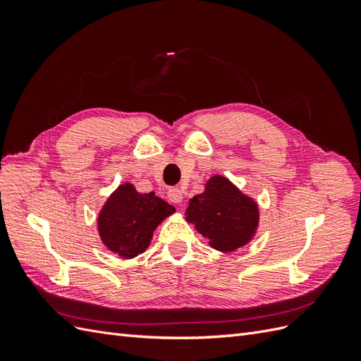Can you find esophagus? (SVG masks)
<instances>
[{
    "instance_id": "1",
    "label": "esophagus",
    "mask_w": 361,
    "mask_h": 361,
    "mask_svg": "<svg viewBox=\"0 0 361 361\" xmlns=\"http://www.w3.org/2000/svg\"><path fill=\"white\" fill-rule=\"evenodd\" d=\"M169 200L173 203L182 202V191L179 188H170L169 190Z\"/></svg>"
}]
</instances>
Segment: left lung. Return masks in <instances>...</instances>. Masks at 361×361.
<instances>
[{"label": "left lung", "instance_id": "left-lung-1", "mask_svg": "<svg viewBox=\"0 0 361 361\" xmlns=\"http://www.w3.org/2000/svg\"><path fill=\"white\" fill-rule=\"evenodd\" d=\"M185 215L195 231L209 239V245L223 253L248 244L259 226L257 203L220 174L206 182L202 194L194 195Z\"/></svg>", "mask_w": 361, "mask_h": 361}]
</instances>
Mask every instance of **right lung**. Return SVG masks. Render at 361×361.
<instances>
[{
  "instance_id": "right-lung-1",
  "label": "right lung",
  "mask_w": 361,
  "mask_h": 361,
  "mask_svg": "<svg viewBox=\"0 0 361 361\" xmlns=\"http://www.w3.org/2000/svg\"><path fill=\"white\" fill-rule=\"evenodd\" d=\"M174 211L155 192L141 194L126 182L102 206L97 231L108 250L123 259H133L150 245L155 228Z\"/></svg>"
}]
</instances>
